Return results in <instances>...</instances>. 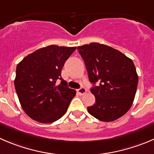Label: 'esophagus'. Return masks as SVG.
<instances>
[{
  "label": "esophagus",
  "mask_w": 154,
  "mask_h": 154,
  "mask_svg": "<svg viewBox=\"0 0 154 154\" xmlns=\"http://www.w3.org/2000/svg\"><path fill=\"white\" fill-rule=\"evenodd\" d=\"M77 92H78V94H80V95H83V94H85L86 92V89H85V88H83V87H82V88H80V89H77Z\"/></svg>",
  "instance_id": "esophagus-1"
}]
</instances>
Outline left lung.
<instances>
[{
	"label": "left lung",
	"mask_w": 154,
	"mask_h": 154,
	"mask_svg": "<svg viewBox=\"0 0 154 154\" xmlns=\"http://www.w3.org/2000/svg\"><path fill=\"white\" fill-rule=\"evenodd\" d=\"M86 65L90 91L95 103L88 112L98 120L111 122L130 109L138 86V77L131 59L119 50L98 43L77 47Z\"/></svg>",
	"instance_id": "8db88e82"
}]
</instances>
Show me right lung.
I'll use <instances>...</instances> for the list:
<instances>
[{
    "label": "right lung",
    "instance_id": "obj_1",
    "mask_svg": "<svg viewBox=\"0 0 154 154\" xmlns=\"http://www.w3.org/2000/svg\"><path fill=\"white\" fill-rule=\"evenodd\" d=\"M75 50L50 45L28 55L17 65L16 93L24 111L34 120L51 123L66 113L76 91L68 87L61 73Z\"/></svg>",
    "mask_w": 154,
    "mask_h": 154
}]
</instances>
